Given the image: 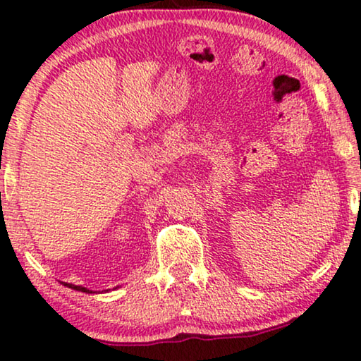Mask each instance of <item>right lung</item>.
Segmentation results:
<instances>
[{
	"mask_svg": "<svg viewBox=\"0 0 361 361\" xmlns=\"http://www.w3.org/2000/svg\"><path fill=\"white\" fill-rule=\"evenodd\" d=\"M65 286H68V288H71V290H76V291H83V293H93V291L85 288V286H76V285H71V283H65Z\"/></svg>",
	"mask_w": 361,
	"mask_h": 361,
	"instance_id": "right-lung-1",
	"label": "right lung"
}]
</instances>
